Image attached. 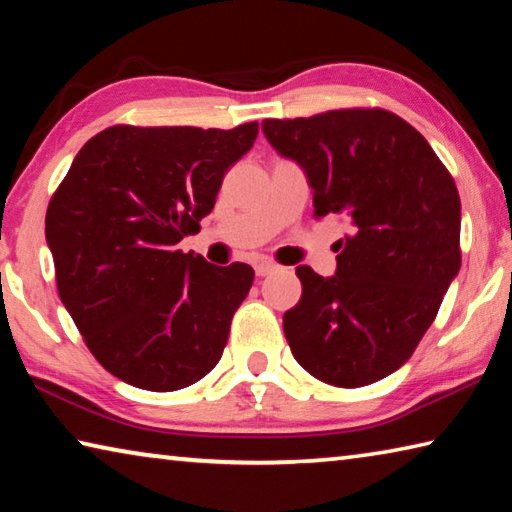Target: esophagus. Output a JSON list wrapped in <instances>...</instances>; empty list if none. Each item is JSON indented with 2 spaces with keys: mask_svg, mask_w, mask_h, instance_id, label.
I'll use <instances>...</instances> for the list:
<instances>
[{
  "mask_svg": "<svg viewBox=\"0 0 512 512\" xmlns=\"http://www.w3.org/2000/svg\"><path fill=\"white\" fill-rule=\"evenodd\" d=\"M275 268H277V264L271 262V259H259V262H255V273H257L259 277L271 275V273L275 271Z\"/></svg>",
  "mask_w": 512,
  "mask_h": 512,
  "instance_id": "1",
  "label": "esophagus"
}]
</instances>
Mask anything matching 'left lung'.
I'll list each match as a JSON object with an SVG mask.
<instances>
[{"label": "left lung", "instance_id": "8db88e82", "mask_svg": "<svg viewBox=\"0 0 512 512\" xmlns=\"http://www.w3.org/2000/svg\"><path fill=\"white\" fill-rule=\"evenodd\" d=\"M273 149L314 189V216L341 214L336 273L298 266L284 314L293 357L325 384L359 388L411 359L461 268V198L429 142L381 108L264 119Z\"/></svg>", "mask_w": 512, "mask_h": 512}]
</instances>
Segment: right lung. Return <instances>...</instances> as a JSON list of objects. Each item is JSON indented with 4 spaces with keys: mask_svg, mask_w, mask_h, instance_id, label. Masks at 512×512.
Returning a JSON list of instances; mask_svg holds the SVG:
<instances>
[{
    "mask_svg": "<svg viewBox=\"0 0 512 512\" xmlns=\"http://www.w3.org/2000/svg\"><path fill=\"white\" fill-rule=\"evenodd\" d=\"M257 133V121L230 131L110 126L83 144L51 196L58 296L94 359L126 384L178 391L219 363L255 271L176 244L201 230Z\"/></svg>",
    "mask_w": 512,
    "mask_h": 512,
    "instance_id": "add662e5",
    "label": "right lung"
}]
</instances>
